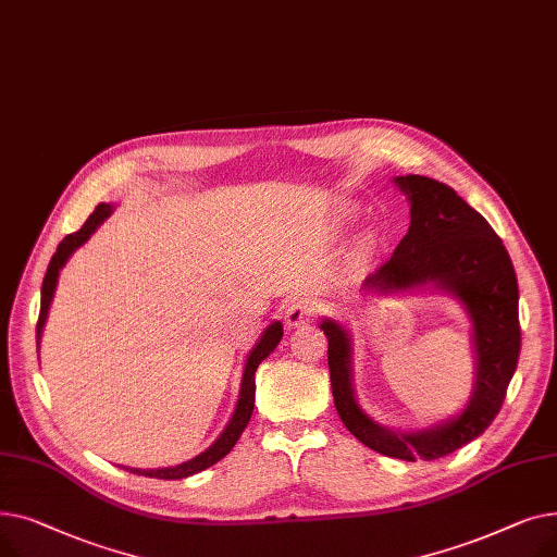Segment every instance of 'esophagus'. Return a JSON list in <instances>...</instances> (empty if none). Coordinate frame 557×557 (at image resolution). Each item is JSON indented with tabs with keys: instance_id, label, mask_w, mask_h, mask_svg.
I'll list each match as a JSON object with an SVG mask.
<instances>
[{
	"instance_id": "1",
	"label": "esophagus",
	"mask_w": 557,
	"mask_h": 557,
	"mask_svg": "<svg viewBox=\"0 0 557 557\" xmlns=\"http://www.w3.org/2000/svg\"><path fill=\"white\" fill-rule=\"evenodd\" d=\"M318 311H320V305L309 300V298L294 300L284 311V323H286L288 330H296L300 325L311 323V320L318 315Z\"/></svg>"
}]
</instances>
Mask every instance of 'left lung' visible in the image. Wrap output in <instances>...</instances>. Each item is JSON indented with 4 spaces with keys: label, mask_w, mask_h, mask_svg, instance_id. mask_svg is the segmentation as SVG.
<instances>
[{
    "label": "left lung",
    "mask_w": 557,
    "mask_h": 557,
    "mask_svg": "<svg viewBox=\"0 0 557 557\" xmlns=\"http://www.w3.org/2000/svg\"><path fill=\"white\" fill-rule=\"evenodd\" d=\"M411 202V225L393 257L363 282L366 294L393 296L443 290L472 323L474 388L460 413L416 431L374 422L357 399L352 336L323 318L336 411L357 441L399 460H435L479 437L499 413L519 359V288L510 255L490 223L451 187L426 175H397Z\"/></svg>",
    "instance_id": "8db88e82"
}]
</instances>
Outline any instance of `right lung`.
<instances>
[{
  "label": "right lung",
  "mask_w": 557,
  "mask_h": 557,
  "mask_svg": "<svg viewBox=\"0 0 557 557\" xmlns=\"http://www.w3.org/2000/svg\"><path fill=\"white\" fill-rule=\"evenodd\" d=\"M112 210H114V205L99 202V208L90 214V219L85 221V225L78 232L67 234V237L61 242V246H58V250L53 252V257L49 261V269L45 273V282H42L40 315H38V330H36L38 345H40V338H42V330H45V323H47V313H49V307H51V300H53V290L58 286V275H61V269L65 267L67 259L76 252V248H81L87 239L92 237L95 230L112 214ZM282 334H284V327H282L280 320H275V323H271L267 330L261 332L259 341L255 343V347L250 349V355L246 359L244 374H242V386H239V399H237V406H234V413H232L230 422L225 424V429L221 431V435L208 449L200 451L198 456H194L185 462H181V465H173V467H158V470H137V467H124V470H128L131 474L149 476V479L175 481V479H187L191 474L208 470V467H212L223 456H227L230 449L237 445L239 435L244 433V429L248 426L250 416H252V408H255V372H257L259 363L267 359L277 347V343L282 341Z\"/></svg>",
  "instance_id": "1"
}]
</instances>
